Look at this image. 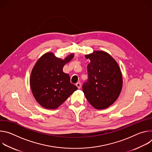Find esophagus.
Segmentation results:
<instances>
[{"instance_id":"1","label":"esophagus","mask_w":152,"mask_h":152,"mask_svg":"<svg viewBox=\"0 0 152 152\" xmlns=\"http://www.w3.org/2000/svg\"><path fill=\"white\" fill-rule=\"evenodd\" d=\"M76 85L77 87L78 88V89H80V87H81V84H80V82H77V83L76 84Z\"/></svg>"}]
</instances>
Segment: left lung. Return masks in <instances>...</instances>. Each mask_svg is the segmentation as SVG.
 <instances>
[{"mask_svg": "<svg viewBox=\"0 0 152 152\" xmlns=\"http://www.w3.org/2000/svg\"><path fill=\"white\" fill-rule=\"evenodd\" d=\"M90 59L88 78L82 90L86 99L96 109H105L118 97L122 88V75L117 62L107 53L96 51L85 55Z\"/></svg>", "mask_w": 152, "mask_h": 152, "instance_id": "obj_1", "label": "left lung"}]
</instances>
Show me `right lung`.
<instances>
[{"label":"right lung","mask_w":152,"mask_h":152,"mask_svg":"<svg viewBox=\"0 0 152 152\" xmlns=\"http://www.w3.org/2000/svg\"><path fill=\"white\" fill-rule=\"evenodd\" d=\"M73 56L71 54L62 60L52 53H47L37 62L32 71L30 85L35 99L42 107L56 109L77 90L70 82L69 75L62 71L64 65Z\"/></svg>","instance_id":"1"}]
</instances>
